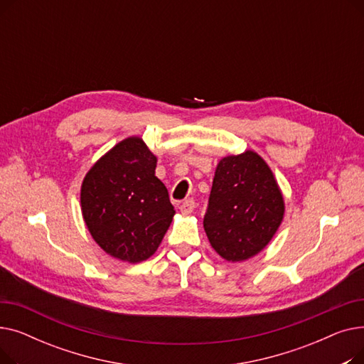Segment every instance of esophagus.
<instances>
[{
    "label": "esophagus",
    "instance_id": "esophagus-1",
    "mask_svg": "<svg viewBox=\"0 0 364 364\" xmlns=\"http://www.w3.org/2000/svg\"><path fill=\"white\" fill-rule=\"evenodd\" d=\"M195 206H196V203H195L193 199H187V200H184V202L180 205V211H181L183 215H188V214L193 213Z\"/></svg>",
    "mask_w": 364,
    "mask_h": 364
}]
</instances>
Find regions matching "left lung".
<instances>
[{
  "label": "left lung",
  "mask_w": 364,
  "mask_h": 364,
  "mask_svg": "<svg viewBox=\"0 0 364 364\" xmlns=\"http://www.w3.org/2000/svg\"><path fill=\"white\" fill-rule=\"evenodd\" d=\"M283 215V195L258 153L246 150L218 162L203 228L221 258L237 262L261 252Z\"/></svg>",
  "instance_id": "8db88e82"
}]
</instances>
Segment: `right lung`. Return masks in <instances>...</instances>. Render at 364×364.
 I'll return each mask as SVG.
<instances>
[{"mask_svg":"<svg viewBox=\"0 0 364 364\" xmlns=\"http://www.w3.org/2000/svg\"><path fill=\"white\" fill-rule=\"evenodd\" d=\"M156 156L140 137H128L95 162L81 186L88 232L113 258L140 262L159 247L174 217Z\"/></svg>","mask_w":364,"mask_h":364,"instance_id":"right-lung-1","label":"right lung"}]
</instances>
